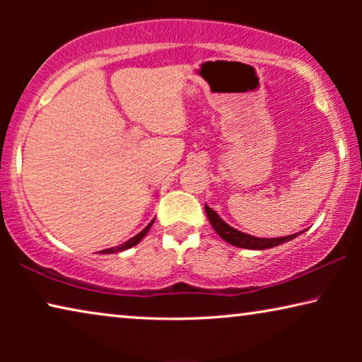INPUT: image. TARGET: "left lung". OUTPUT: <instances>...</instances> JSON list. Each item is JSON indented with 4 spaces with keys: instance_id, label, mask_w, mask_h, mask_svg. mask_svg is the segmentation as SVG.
<instances>
[{
    "instance_id": "8db88e82",
    "label": "left lung",
    "mask_w": 362,
    "mask_h": 362,
    "mask_svg": "<svg viewBox=\"0 0 362 362\" xmlns=\"http://www.w3.org/2000/svg\"><path fill=\"white\" fill-rule=\"evenodd\" d=\"M207 219H209L211 226L214 227V230L217 232V235L221 239H224L227 244L240 247V249H250V250H265V249H272V247H276L280 244H285V242L293 240L295 237H298L301 232H296V234L286 235V237H274V239H262V237H255V235H249L245 232H240L234 229V227L227 224L226 221L221 219V216L217 214L214 209H211L209 206L204 204Z\"/></svg>"
}]
</instances>
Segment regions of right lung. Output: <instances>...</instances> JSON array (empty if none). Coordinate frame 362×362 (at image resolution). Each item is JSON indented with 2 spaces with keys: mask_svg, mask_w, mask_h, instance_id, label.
Here are the masks:
<instances>
[{
  "mask_svg": "<svg viewBox=\"0 0 362 362\" xmlns=\"http://www.w3.org/2000/svg\"><path fill=\"white\" fill-rule=\"evenodd\" d=\"M153 222H155V219H153L150 224H148L145 229H143L140 234H136L135 237H132L130 240H127V242H123L122 245H117V247H112V249H105V250H102V254H117V252H123V250H127V249H132V247H135L138 242H141V239L143 237H145L146 234H148V230L151 229V226H153Z\"/></svg>",
  "mask_w": 362,
  "mask_h": 362,
  "instance_id": "add662e5",
  "label": "right lung"
}]
</instances>
